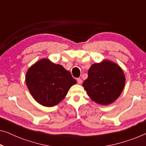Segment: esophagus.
Wrapping results in <instances>:
<instances>
[{
	"instance_id": "34e87169",
	"label": "esophagus",
	"mask_w": 146,
	"mask_h": 146,
	"mask_svg": "<svg viewBox=\"0 0 146 146\" xmlns=\"http://www.w3.org/2000/svg\"><path fill=\"white\" fill-rule=\"evenodd\" d=\"M77 82H78V84H82V79L81 78H77Z\"/></svg>"
}]
</instances>
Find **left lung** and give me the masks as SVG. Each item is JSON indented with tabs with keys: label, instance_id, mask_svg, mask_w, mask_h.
<instances>
[{
	"label": "left lung",
	"instance_id": "1",
	"mask_svg": "<svg viewBox=\"0 0 146 146\" xmlns=\"http://www.w3.org/2000/svg\"><path fill=\"white\" fill-rule=\"evenodd\" d=\"M88 76L82 86L92 100L100 105H109L122 92L125 78L122 69L108 60L91 66Z\"/></svg>",
	"mask_w": 146,
	"mask_h": 146
}]
</instances>
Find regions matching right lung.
<instances>
[{"label":"right lung","instance_id":"obj_1","mask_svg":"<svg viewBox=\"0 0 146 146\" xmlns=\"http://www.w3.org/2000/svg\"><path fill=\"white\" fill-rule=\"evenodd\" d=\"M26 83L34 99L46 107L57 105L76 83L70 72L49 59L40 60L26 74Z\"/></svg>","mask_w":146,"mask_h":146}]
</instances>
